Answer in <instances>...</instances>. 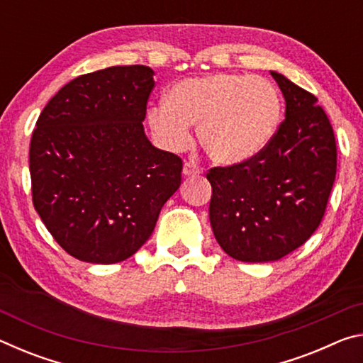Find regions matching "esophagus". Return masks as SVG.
<instances>
[{"label":"esophagus","instance_id":"esophagus-1","mask_svg":"<svg viewBox=\"0 0 363 363\" xmlns=\"http://www.w3.org/2000/svg\"><path fill=\"white\" fill-rule=\"evenodd\" d=\"M201 173V169L196 167V164H194V163H186L184 164V168H182V174L184 176H196V174H200Z\"/></svg>","mask_w":363,"mask_h":363}]
</instances>
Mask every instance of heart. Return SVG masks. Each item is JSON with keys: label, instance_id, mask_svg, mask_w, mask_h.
Listing matches in <instances>:
<instances>
[{"label": "heart", "instance_id": "b5f03b06", "mask_svg": "<svg viewBox=\"0 0 363 363\" xmlns=\"http://www.w3.org/2000/svg\"><path fill=\"white\" fill-rule=\"evenodd\" d=\"M284 99L277 84L247 73H214L171 86L167 102L147 112L153 136L164 149L181 152L190 144L189 126L214 163L248 162L277 133Z\"/></svg>", "mask_w": 363, "mask_h": 363}]
</instances>
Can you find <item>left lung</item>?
Masks as SVG:
<instances>
[{"instance_id": "1", "label": "left lung", "mask_w": 363, "mask_h": 363, "mask_svg": "<svg viewBox=\"0 0 363 363\" xmlns=\"http://www.w3.org/2000/svg\"><path fill=\"white\" fill-rule=\"evenodd\" d=\"M285 120L248 162L208 171L210 223L219 247L243 262L291 253L320 225L336 177V140L317 97L277 72Z\"/></svg>"}]
</instances>
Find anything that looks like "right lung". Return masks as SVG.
<instances>
[{
  "instance_id": "right-lung-1",
  "label": "right lung",
  "mask_w": 363,
  "mask_h": 363,
  "mask_svg": "<svg viewBox=\"0 0 363 363\" xmlns=\"http://www.w3.org/2000/svg\"><path fill=\"white\" fill-rule=\"evenodd\" d=\"M153 70L108 67L67 83L30 143L36 213L79 261L115 264L149 240L181 186L182 160L150 144L143 121Z\"/></svg>"
}]
</instances>
